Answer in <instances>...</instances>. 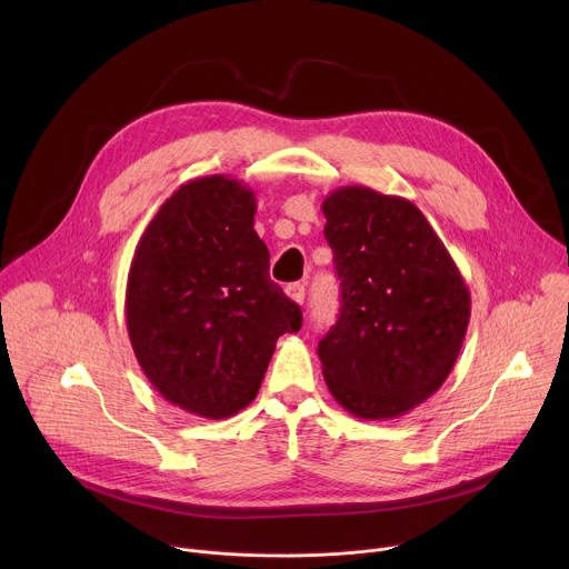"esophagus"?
<instances>
[{"mask_svg": "<svg viewBox=\"0 0 569 569\" xmlns=\"http://www.w3.org/2000/svg\"><path fill=\"white\" fill-rule=\"evenodd\" d=\"M286 295H288L295 303H303L306 288H303V283H290V286H286Z\"/></svg>", "mask_w": 569, "mask_h": 569, "instance_id": "esophagus-1", "label": "esophagus"}]
</instances>
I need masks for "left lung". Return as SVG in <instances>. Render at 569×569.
<instances>
[{
	"label": "left lung",
	"instance_id": "1",
	"mask_svg": "<svg viewBox=\"0 0 569 569\" xmlns=\"http://www.w3.org/2000/svg\"><path fill=\"white\" fill-rule=\"evenodd\" d=\"M321 211L342 281L340 319L317 347L323 380L353 417L398 419L452 371L470 292L410 200L353 184L323 198Z\"/></svg>",
	"mask_w": 569,
	"mask_h": 569
}]
</instances>
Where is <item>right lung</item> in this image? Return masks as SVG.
Masks as SVG:
<instances>
[{
    "mask_svg": "<svg viewBox=\"0 0 569 569\" xmlns=\"http://www.w3.org/2000/svg\"><path fill=\"white\" fill-rule=\"evenodd\" d=\"M254 191L227 176L182 184L141 233L126 286L137 362L169 402L227 419L257 398L301 308L270 279Z\"/></svg>",
    "mask_w": 569,
    "mask_h": 569,
    "instance_id": "add662e5",
    "label": "right lung"
}]
</instances>
